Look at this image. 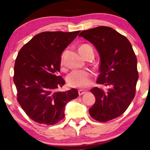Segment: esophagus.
<instances>
[{
  "label": "esophagus",
  "instance_id": "34e87169",
  "mask_svg": "<svg viewBox=\"0 0 150 150\" xmlns=\"http://www.w3.org/2000/svg\"><path fill=\"white\" fill-rule=\"evenodd\" d=\"M86 92H87V91H85V90H82V89H80V90H79V96L83 95V94L85 93Z\"/></svg>",
  "mask_w": 150,
  "mask_h": 150
}]
</instances>
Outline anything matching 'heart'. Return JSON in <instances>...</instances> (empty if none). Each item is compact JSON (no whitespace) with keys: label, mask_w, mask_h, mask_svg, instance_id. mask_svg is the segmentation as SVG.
<instances>
[{"label":"heart","mask_w":150,"mask_h":150,"mask_svg":"<svg viewBox=\"0 0 150 150\" xmlns=\"http://www.w3.org/2000/svg\"><path fill=\"white\" fill-rule=\"evenodd\" d=\"M89 51L93 53L92 48L89 45L83 44L80 46L79 52L84 57L85 53ZM60 67L61 69L65 68V53H62L60 59ZM67 83L72 88H85L91 85L92 75L87 71L75 70L69 73L67 76Z\"/></svg>","instance_id":"obj_1"}]
</instances>
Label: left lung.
<instances>
[{"mask_svg": "<svg viewBox=\"0 0 150 150\" xmlns=\"http://www.w3.org/2000/svg\"><path fill=\"white\" fill-rule=\"evenodd\" d=\"M79 36L92 43L100 56V74L97 83L108 87L91 89L96 102L90 115L100 122L115 119L124 113L136 93L139 79L137 60L128 39L108 26L83 30Z\"/></svg>", "mask_w": 150, "mask_h": 150, "instance_id": "8db88e82", "label": "left lung"}]
</instances>
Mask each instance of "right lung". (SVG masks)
I'll list each match as a JSON object with an SVG mask.
<instances>
[{"mask_svg":"<svg viewBox=\"0 0 150 150\" xmlns=\"http://www.w3.org/2000/svg\"><path fill=\"white\" fill-rule=\"evenodd\" d=\"M79 33H40L18 52L13 75L17 100L28 117L38 124L49 126L63 120L65 105L79 96L76 89H57L65 85L58 76L61 54Z\"/></svg>","mask_w":150,"mask_h":150,"instance_id":"add662e5","label":"right lung"}]
</instances>
